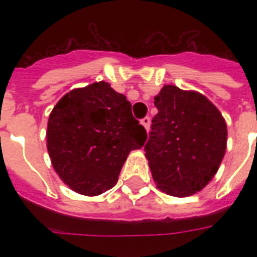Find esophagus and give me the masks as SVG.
<instances>
[{
    "mask_svg": "<svg viewBox=\"0 0 257 257\" xmlns=\"http://www.w3.org/2000/svg\"><path fill=\"white\" fill-rule=\"evenodd\" d=\"M141 124L144 125V128L147 129V131H149V125H151V118H149V117H144V118L141 120Z\"/></svg>",
    "mask_w": 257,
    "mask_h": 257,
    "instance_id": "1",
    "label": "esophagus"
}]
</instances>
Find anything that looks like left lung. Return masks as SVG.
I'll use <instances>...</instances> for the list:
<instances>
[{"label": "left lung", "mask_w": 257, "mask_h": 257, "mask_svg": "<svg viewBox=\"0 0 257 257\" xmlns=\"http://www.w3.org/2000/svg\"><path fill=\"white\" fill-rule=\"evenodd\" d=\"M157 114L145 144L152 177L176 197L201 191L219 169L227 149V124L201 93L164 85L155 97Z\"/></svg>", "instance_id": "1"}]
</instances>
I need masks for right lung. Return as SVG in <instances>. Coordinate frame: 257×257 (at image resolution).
<instances>
[{"instance_id": "add662e5", "label": "right lung", "mask_w": 257, "mask_h": 257, "mask_svg": "<svg viewBox=\"0 0 257 257\" xmlns=\"http://www.w3.org/2000/svg\"><path fill=\"white\" fill-rule=\"evenodd\" d=\"M145 140L147 131L133 117L131 102L104 81L66 93L48 121L46 147L54 171L86 196L114 187L129 152Z\"/></svg>"}]
</instances>
